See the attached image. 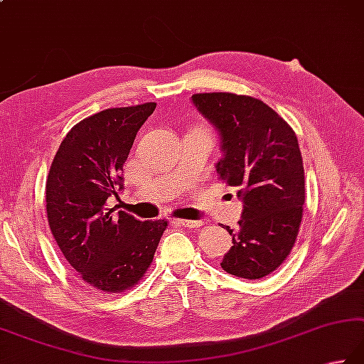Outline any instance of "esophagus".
<instances>
[{
	"label": "esophagus",
	"instance_id": "34e87169",
	"mask_svg": "<svg viewBox=\"0 0 364 364\" xmlns=\"http://www.w3.org/2000/svg\"><path fill=\"white\" fill-rule=\"evenodd\" d=\"M176 223L183 227H188V229H197V227L202 225V220H192V219H176Z\"/></svg>",
	"mask_w": 364,
	"mask_h": 364
}]
</instances>
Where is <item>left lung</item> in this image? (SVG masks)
<instances>
[{"label":"left lung","mask_w":364,"mask_h":364,"mask_svg":"<svg viewBox=\"0 0 364 364\" xmlns=\"http://www.w3.org/2000/svg\"><path fill=\"white\" fill-rule=\"evenodd\" d=\"M198 112L220 134L224 158L216 172L238 188L243 215L220 267L245 279L272 274L289 257L300 230L304 168L300 146L287 121L260 99L233 92H198Z\"/></svg>","instance_id":"1"}]
</instances>
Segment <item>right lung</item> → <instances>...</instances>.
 Wrapping results in <instances>:
<instances>
[{
    "instance_id": "1",
    "label": "right lung",
    "mask_w": 364,
    "mask_h": 364,
    "mask_svg": "<svg viewBox=\"0 0 364 364\" xmlns=\"http://www.w3.org/2000/svg\"><path fill=\"white\" fill-rule=\"evenodd\" d=\"M154 102L107 109L82 119L56 151L46 183L47 218L56 245L78 276L105 294L144 279L167 220L115 213L123 166Z\"/></svg>"
}]
</instances>
